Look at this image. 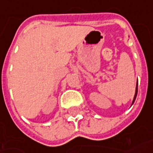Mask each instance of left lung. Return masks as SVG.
<instances>
[{"label":"left lung","instance_id":"left-lung-1","mask_svg":"<svg viewBox=\"0 0 153 153\" xmlns=\"http://www.w3.org/2000/svg\"><path fill=\"white\" fill-rule=\"evenodd\" d=\"M137 85L138 83L137 82V87H136V92H135V95H134V98H133V100H132V104H131V105H133L134 101H135V100H136V98H137Z\"/></svg>","mask_w":153,"mask_h":153}]
</instances>
